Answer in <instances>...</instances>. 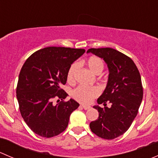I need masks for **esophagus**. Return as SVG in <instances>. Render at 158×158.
<instances>
[{"mask_svg":"<svg viewBox=\"0 0 158 158\" xmlns=\"http://www.w3.org/2000/svg\"><path fill=\"white\" fill-rule=\"evenodd\" d=\"M82 108H83L85 110H89V109H91V106H85V105H82Z\"/></svg>","mask_w":158,"mask_h":158,"instance_id":"obj_1","label":"esophagus"}]
</instances>
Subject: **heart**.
I'll return each instance as SVG.
<instances>
[{"instance_id": "1", "label": "heart", "mask_w": 158, "mask_h": 158, "mask_svg": "<svg viewBox=\"0 0 158 158\" xmlns=\"http://www.w3.org/2000/svg\"><path fill=\"white\" fill-rule=\"evenodd\" d=\"M89 69L95 74H99L104 69V63L99 57L92 56L87 60L86 63ZM79 64L73 63L70 66L67 73L68 82H73L76 79V74L77 73ZM100 94V89L98 87H85L79 85L72 92V95L76 101L79 102L88 104L90 103L94 98L98 97Z\"/></svg>"}]
</instances>
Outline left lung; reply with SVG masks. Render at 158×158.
<instances>
[{
  "label": "left lung",
  "instance_id": "8db88e82",
  "mask_svg": "<svg viewBox=\"0 0 158 158\" xmlns=\"http://www.w3.org/2000/svg\"><path fill=\"white\" fill-rule=\"evenodd\" d=\"M87 52L102 58L109 70L107 86L97 101L104 107L94 106L98 118L89 127L99 138L114 139L127 131L138 112L143 98L140 73L130 57L114 49L91 48Z\"/></svg>",
  "mask_w": 158,
  "mask_h": 158
}]
</instances>
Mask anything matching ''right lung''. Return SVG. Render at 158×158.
Segmentation results:
<instances>
[{"instance_id": "obj_1", "label": "right lung", "mask_w": 158, "mask_h": 158, "mask_svg": "<svg viewBox=\"0 0 158 158\" xmlns=\"http://www.w3.org/2000/svg\"><path fill=\"white\" fill-rule=\"evenodd\" d=\"M84 52V49L47 47L33 52L22 66L16 91L19 109L36 135L52 138L67 128L70 114L79 104L72 98L64 101L68 94L60 87L66 83L72 63Z\"/></svg>"}]
</instances>
